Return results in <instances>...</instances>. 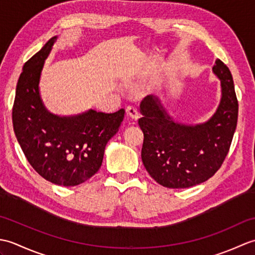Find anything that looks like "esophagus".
I'll return each instance as SVG.
<instances>
[{
    "label": "esophagus",
    "mask_w": 255,
    "mask_h": 255,
    "mask_svg": "<svg viewBox=\"0 0 255 255\" xmlns=\"http://www.w3.org/2000/svg\"><path fill=\"white\" fill-rule=\"evenodd\" d=\"M126 112L129 116H130L132 119H137L138 118V111L137 108L133 105H128L126 107Z\"/></svg>",
    "instance_id": "esophagus-1"
}]
</instances>
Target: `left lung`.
Here are the masks:
<instances>
[{
	"label": "left lung",
	"instance_id": "obj_1",
	"mask_svg": "<svg viewBox=\"0 0 255 255\" xmlns=\"http://www.w3.org/2000/svg\"><path fill=\"white\" fill-rule=\"evenodd\" d=\"M213 70L221 81L223 97L207 123L197 126L173 123L152 96L144 97L140 104L141 159L151 177L162 186L185 188L206 182L229 152L239 105L229 68L217 59Z\"/></svg>",
	"mask_w": 255,
	"mask_h": 255
}]
</instances>
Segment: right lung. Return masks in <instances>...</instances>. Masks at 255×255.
I'll list each match as a JSON object with an SVG mask.
<instances>
[{
  "instance_id": "right-lung-1",
  "label": "right lung",
  "mask_w": 255,
  "mask_h": 255,
  "mask_svg": "<svg viewBox=\"0 0 255 255\" xmlns=\"http://www.w3.org/2000/svg\"><path fill=\"white\" fill-rule=\"evenodd\" d=\"M57 37H52L23 67L12 111L15 136L34 170L57 185L75 186L100 170L105 145L124 119L125 110H93L75 117L48 113L38 91L45 59Z\"/></svg>"
}]
</instances>
